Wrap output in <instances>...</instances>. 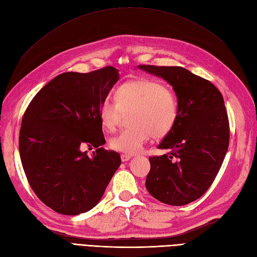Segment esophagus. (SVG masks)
<instances>
[{"label":"esophagus","mask_w":257,"mask_h":257,"mask_svg":"<svg viewBox=\"0 0 257 257\" xmlns=\"http://www.w3.org/2000/svg\"><path fill=\"white\" fill-rule=\"evenodd\" d=\"M131 159H132V155H130V154H122V155H121L122 162H127V161H130Z\"/></svg>","instance_id":"1"}]
</instances>
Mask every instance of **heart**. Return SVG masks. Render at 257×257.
<instances>
[{
  "instance_id": "obj_1",
  "label": "heart",
  "mask_w": 257,
  "mask_h": 257,
  "mask_svg": "<svg viewBox=\"0 0 257 257\" xmlns=\"http://www.w3.org/2000/svg\"><path fill=\"white\" fill-rule=\"evenodd\" d=\"M114 98L102 100L98 116L105 130L113 131L122 113L131 112V127L121 131L109 141L110 148L115 151L137 153L153 135H167L177 122V95L161 81L138 79L126 82L115 91Z\"/></svg>"
}]
</instances>
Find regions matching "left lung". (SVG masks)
<instances>
[{"label":"left lung","instance_id":"obj_1","mask_svg":"<svg viewBox=\"0 0 257 257\" xmlns=\"http://www.w3.org/2000/svg\"><path fill=\"white\" fill-rule=\"evenodd\" d=\"M173 85L179 103L174 128L149 158L146 188L162 203L183 206L203 196L219 173L229 145V122L221 92L181 66L138 65Z\"/></svg>","mask_w":257,"mask_h":257}]
</instances>
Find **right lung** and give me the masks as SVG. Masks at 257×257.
Listing matches in <instances>:
<instances>
[{"instance_id": "obj_1", "label": "right lung", "mask_w": 257, "mask_h": 257, "mask_svg": "<svg viewBox=\"0 0 257 257\" xmlns=\"http://www.w3.org/2000/svg\"><path fill=\"white\" fill-rule=\"evenodd\" d=\"M118 69L63 73L31 100L23 114L19 152L29 184L54 211L76 215L96 206L121 164L103 146L98 108L118 81ZM97 147L92 157L81 149Z\"/></svg>"}]
</instances>
